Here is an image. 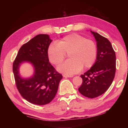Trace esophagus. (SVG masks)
<instances>
[{
    "label": "esophagus",
    "instance_id": "1",
    "mask_svg": "<svg viewBox=\"0 0 128 128\" xmlns=\"http://www.w3.org/2000/svg\"><path fill=\"white\" fill-rule=\"evenodd\" d=\"M63 77H73V75H68V74H63Z\"/></svg>",
    "mask_w": 128,
    "mask_h": 128
}]
</instances>
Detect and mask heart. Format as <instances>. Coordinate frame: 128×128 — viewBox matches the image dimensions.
I'll use <instances>...</instances> for the list:
<instances>
[{
	"instance_id": "obj_1",
	"label": "heart",
	"mask_w": 128,
	"mask_h": 128,
	"mask_svg": "<svg viewBox=\"0 0 128 128\" xmlns=\"http://www.w3.org/2000/svg\"><path fill=\"white\" fill-rule=\"evenodd\" d=\"M68 54L70 59L58 67L59 72L72 74L82 68L88 69L96 61L98 48L95 43L77 34L66 36L57 43L51 44L47 50V56L52 64L58 66Z\"/></svg>"
}]
</instances>
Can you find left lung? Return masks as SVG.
Segmentation results:
<instances>
[{"label":"left lung","instance_id":"1","mask_svg":"<svg viewBox=\"0 0 128 128\" xmlns=\"http://www.w3.org/2000/svg\"><path fill=\"white\" fill-rule=\"evenodd\" d=\"M96 40L98 55L96 62L89 70L81 75V94L89 98L104 94L113 82L116 72V55L111 42L96 32L91 31Z\"/></svg>","mask_w":128,"mask_h":128}]
</instances>
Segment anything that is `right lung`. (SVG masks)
I'll list each match as a JSON object with an SVG mask.
<instances>
[{
    "label": "right lung",
    "instance_id": "add662e5",
    "mask_svg": "<svg viewBox=\"0 0 128 128\" xmlns=\"http://www.w3.org/2000/svg\"><path fill=\"white\" fill-rule=\"evenodd\" d=\"M51 42L47 34L36 36L21 46L13 63L17 90L24 98L36 105H45L52 100L62 78L49 62L47 50ZM24 61L34 66L35 72L30 79H23L19 75V66Z\"/></svg>",
    "mask_w": 128,
    "mask_h": 128
}]
</instances>
